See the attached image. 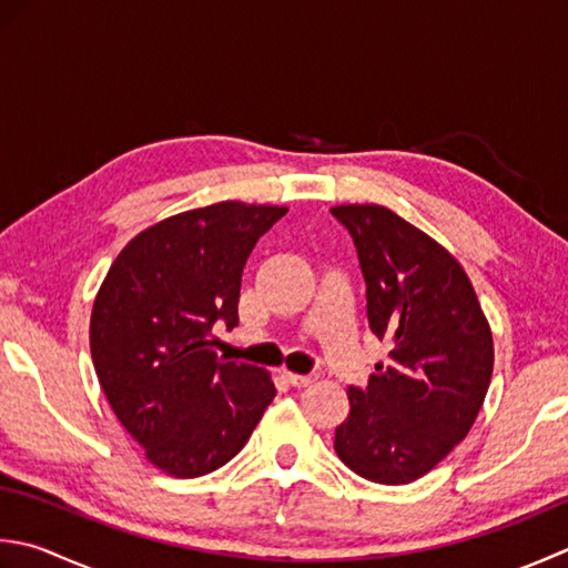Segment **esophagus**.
<instances>
[{"mask_svg":"<svg viewBox=\"0 0 568 568\" xmlns=\"http://www.w3.org/2000/svg\"><path fill=\"white\" fill-rule=\"evenodd\" d=\"M285 376H287V382H291L293 386H310L313 382H317V374L315 372L313 374H293V372H287Z\"/></svg>","mask_w":568,"mask_h":568,"instance_id":"obj_1","label":"esophagus"}]
</instances>
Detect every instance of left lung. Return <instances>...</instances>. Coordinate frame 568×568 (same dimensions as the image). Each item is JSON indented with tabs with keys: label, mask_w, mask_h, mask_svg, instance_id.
<instances>
[{
	"label": "left lung",
	"mask_w": 568,
	"mask_h": 568,
	"mask_svg": "<svg viewBox=\"0 0 568 568\" xmlns=\"http://www.w3.org/2000/svg\"><path fill=\"white\" fill-rule=\"evenodd\" d=\"M329 214L357 248L369 327L392 344L369 386H349L335 450L364 480L414 483L475 424L493 376L490 325L460 263L424 231L374 204Z\"/></svg>",
	"instance_id": "left-lung-1"
}]
</instances>
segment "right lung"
Here are the masks:
<instances>
[{"label":"right lung","instance_id":"right-lung-1","mask_svg":"<svg viewBox=\"0 0 568 568\" xmlns=\"http://www.w3.org/2000/svg\"><path fill=\"white\" fill-rule=\"evenodd\" d=\"M285 214L241 202L184 211L132 239L100 285L91 315L98 382L166 475L226 465L275 398L265 369L216 357L209 337L216 322L239 325L243 265Z\"/></svg>","mask_w":568,"mask_h":568}]
</instances>
